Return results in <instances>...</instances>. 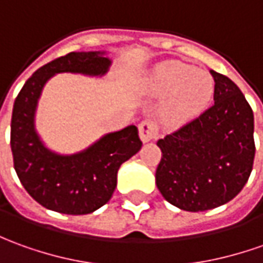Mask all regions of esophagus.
<instances>
[{"label": "esophagus", "mask_w": 263, "mask_h": 263, "mask_svg": "<svg viewBox=\"0 0 263 263\" xmlns=\"http://www.w3.org/2000/svg\"><path fill=\"white\" fill-rule=\"evenodd\" d=\"M139 129V138L142 142H149V141H153V139L157 138V135H158V126L155 124L154 121H151V119H145V121H142L138 126Z\"/></svg>", "instance_id": "34e87169"}]
</instances>
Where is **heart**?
I'll list each match as a JSON object with an SVG mask.
<instances>
[{
	"label": "heart",
	"mask_w": 263,
	"mask_h": 263,
	"mask_svg": "<svg viewBox=\"0 0 263 263\" xmlns=\"http://www.w3.org/2000/svg\"><path fill=\"white\" fill-rule=\"evenodd\" d=\"M151 95L165 96L161 117L171 125L181 124L201 114L214 93L213 78L190 64L168 60L157 64L146 78Z\"/></svg>",
	"instance_id": "obj_1"
}]
</instances>
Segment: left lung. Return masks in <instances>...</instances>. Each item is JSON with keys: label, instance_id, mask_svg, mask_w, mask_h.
Returning <instances> with one entry per match:
<instances>
[{"label": "left lung", "instance_id": "obj_1", "mask_svg": "<svg viewBox=\"0 0 263 263\" xmlns=\"http://www.w3.org/2000/svg\"><path fill=\"white\" fill-rule=\"evenodd\" d=\"M210 73L213 105L157 142L162 153L157 187L168 203L185 212H204L235 199L255 158L252 108L229 78Z\"/></svg>", "mask_w": 263, "mask_h": 263}]
</instances>
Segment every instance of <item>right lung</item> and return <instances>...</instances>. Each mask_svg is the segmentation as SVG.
Here are the masks:
<instances>
[{
  "label": "right lung",
  "instance_id": "1",
  "mask_svg": "<svg viewBox=\"0 0 263 263\" xmlns=\"http://www.w3.org/2000/svg\"><path fill=\"white\" fill-rule=\"evenodd\" d=\"M112 60L106 51H73L44 64L24 83L14 102L11 151L14 168L27 193L43 207L64 214H87L106 204L117 187L118 170L141 149L138 128L109 132L74 154H59L35 129L43 87L57 73L101 78Z\"/></svg>",
  "mask_w": 263,
  "mask_h": 263
}]
</instances>
